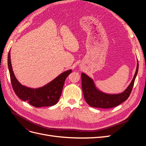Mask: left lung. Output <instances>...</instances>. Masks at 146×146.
Returning <instances> with one entry per match:
<instances>
[{
  "mask_svg": "<svg viewBox=\"0 0 146 146\" xmlns=\"http://www.w3.org/2000/svg\"><path fill=\"white\" fill-rule=\"evenodd\" d=\"M138 61L133 80L129 86L122 93L117 94H108L97 89L93 80L87 75L82 73V87L84 98L87 104L92 107L100 108H111L125 101L131 92L135 78L138 71Z\"/></svg>",
  "mask_w": 146,
  "mask_h": 146,
  "instance_id": "obj_1",
  "label": "left lung"
}]
</instances>
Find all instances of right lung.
I'll list each match as a JSON object with an SVG mask.
<instances>
[{"mask_svg":"<svg viewBox=\"0 0 146 146\" xmlns=\"http://www.w3.org/2000/svg\"><path fill=\"white\" fill-rule=\"evenodd\" d=\"M8 66L12 87L16 94L22 100L27 102L35 107H49L58 102L62 92L66 78L72 72V70H68L59 75L46 85L33 89L22 85L17 81L12 69L10 50L8 55Z\"/></svg>","mask_w":146,"mask_h":146,"instance_id":"1","label":"right lung"}]
</instances>
